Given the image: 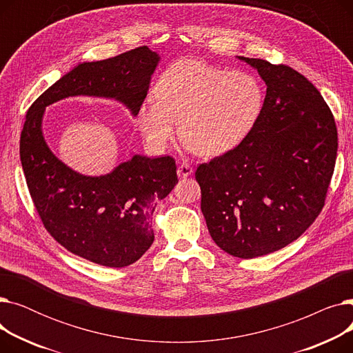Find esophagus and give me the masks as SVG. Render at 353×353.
Returning <instances> with one entry per match:
<instances>
[{"label":"esophagus","instance_id":"34e87169","mask_svg":"<svg viewBox=\"0 0 353 353\" xmlns=\"http://www.w3.org/2000/svg\"><path fill=\"white\" fill-rule=\"evenodd\" d=\"M193 173V167L190 165V164H188V163H179V165H177V174H179V177H188V176H190Z\"/></svg>","mask_w":353,"mask_h":353}]
</instances>
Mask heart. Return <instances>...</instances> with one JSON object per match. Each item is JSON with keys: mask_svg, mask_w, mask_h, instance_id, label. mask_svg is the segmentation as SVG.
<instances>
[{"mask_svg": "<svg viewBox=\"0 0 353 353\" xmlns=\"http://www.w3.org/2000/svg\"><path fill=\"white\" fill-rule=\"evenodd\" d=\"M157 99L137 111L145 143L165 147L180 123V136L196 153L214 157L230 152L254 127L263 107V88L250 74L209 65L196 59L172 64L159 79Z\"/></svg>", "mask_w": 353, "mask_h": 353, "instance_id": "1", "label": "heart"}]
</instances>
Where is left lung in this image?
Instances as JSON below:
<instances>
[{
	"instance_id": "1",
	"label": "left lung",
	"mask_w": 353,
	"mask_h": 353,
	"mask_svg": "<svg viewBox=\"0 0 353 353\" xmlns=\"http://www.w3.org/2000/svg\"><path fill=\"white\" fill-rule=\"evenodd\" d=\"M266 83L248 137L196 170L216 245L253 259L298 239L319 216L335 170L338 130L318 88L285 64L248 59Z\"/></svg>"
}]
</instances>
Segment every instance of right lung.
Here are the masks:
<instances>
[{"label":"right lung","instance_id":"1","mask_svg":"<svg viewBox=\"0 0 353 353\" xmlns=\"http://www.w3.org/2000/svg\"><path fill=\"white\" fill-rule=\"evenodd\" d=\"M157 63L159 55L143 46L79 64L31 104L23 125L21 164L46 230L68 252L101 266H128L152 246L150 219L157 201L176 186V160L134 156L110 174H79L46 144L43 114L47 105L61 99L97 96L124 103L136 116Z\"/></svg>","mask_w":353,"mask_h":353}]
</instances>
